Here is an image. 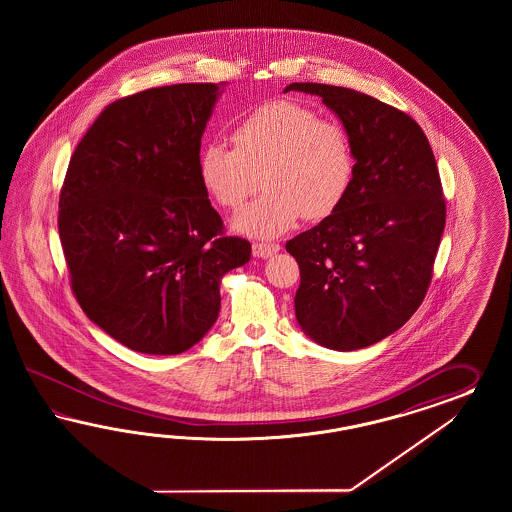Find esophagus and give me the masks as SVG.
Here are the masks:
<instances>
[{"label": "esophagus", "instance_id": "1", "mask_svg": "<svg viewBox=\"0 0 512 512\" xmlns=\"http://www.w3.org/2000/svg\"><path fill=\"white\" fill-rule=\"evenodd\" d=\"M278 251L279 244H263V242L253 244V255H255V257H261V259H268V257L276 255Z\"/></svg>", "mask_w": 512, "mask_h": 512}]
</instances>
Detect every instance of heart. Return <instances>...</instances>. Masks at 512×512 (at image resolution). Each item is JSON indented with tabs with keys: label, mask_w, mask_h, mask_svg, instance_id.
I'll use <instances>...</instances> for the list:
<instances>
[{
	"label": "heart",
	"mask_w": 512,
	"mask_h": 512,
	"mask_svg": "<svg viewBox=\"0 0 512 512\" xmlns=\"http://www.w3.org/2000/svg\"><path fill=\"white\" fill-rule=\"evenodd\" d=\"M234 148L219 142L199 152V180L212 201L238 208L261 186L266 193L233 217V229L276 238L300 217L321 221L347 199L357 155L349 129L291 99L268 101L233 129Z\"/></svg>",
	"instance_id": "obj_1"
}]
</instances>
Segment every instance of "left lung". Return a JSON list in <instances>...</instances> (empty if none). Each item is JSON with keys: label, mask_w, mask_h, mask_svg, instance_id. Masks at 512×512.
<instances>
[{"label": "left lung", "mask_w": 512, "mask_h": 512, "mask_svg": "<svg viewBox=\"0 0 512 512\" xmlns=\"http://www.w3.org/2000/svg\"><path fill=\"white\" fill-rule=\"evenodd\" d=\"M319 95L353 137L355 182L340 208L285 244L300 268L296 321L311 340L355 351L419 310L434 274L447 206L420 125L372 95L295 82Z\"/></svg>", "instance_id": "left-lung-1"}]
</instances>
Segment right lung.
Returning <instances> with one entry per match:
<instances>
[{
	"instance_id": "right-lung-1",
	"label": "right lung",
	"mask_w": 512,
	"mask_h": 512,
	"mask_svg": "<svg viewBox=\"0 0 512 512\" xmlns=\"http://www.w3.org/2000/svg\"><path fill=\"white\" fill-rule=\"evenodd\" d=\"M217 84H172L122 97L71 155L58 229L82 311L125 347L178 355L219 315V281L251 257L223 234L199 180Z\"/></svg>"
}]
</instances>
